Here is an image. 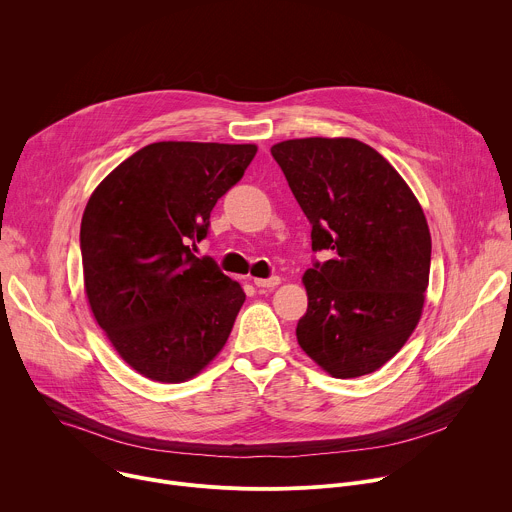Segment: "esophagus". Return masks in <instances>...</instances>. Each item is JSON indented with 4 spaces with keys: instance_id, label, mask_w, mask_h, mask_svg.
I'll use <instances>...</instances> for the list:
<instances>
[{
    "instance_id": "obj_1",
    "label": "esophagus",
    "mask_w": 512,
    "mask_h": 512,
    "mask_svg": "<svg viewBox=\"0 0 512 512\" xmlns=\"http://www.w3.org/2000/svg\"><path fill=\"white\" fill-rule=\"evenodd\" d=\"M253 283H255L257 287H261V289H273L275 285H279V283H281V277H277V275H273V277H267V279L255 277V279H253Z\"/></svg>"
}]
</instances>
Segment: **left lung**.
Returning <instances> with one entry per match:
<instances>
[{
    "instance_id": "1",
    "label": "left lung",
    "mask_w": 512,
    "mask_h": 512,
    "mask_svg": "<svg viewBox=\"0 0 512 512\" xmlns=\"http://www.w3.org/2000/svg\"><path fill=\"white\" fill-rule=\"evenodd\" d=\"M273 160L312 225L308 312L296 336L336 379L375 373L415 330L429 283L425 214L399 172L350 137L275 143Z\"/></svg>"
}]
</instances>
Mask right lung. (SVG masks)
Returning <instances> with one entry per match:
<instances>
[{"label": "right lung", "instance_id": "obj_1", "mask_svg": "<svg viewBox=\"0 0 512 512\" xmlns=\"http://www.w3.org/2000/svg\"><path fill=\"white\" fill-rule=\"evenodd\" d=\"M257 145L158 141L121 162L81 223L85 291L97 324L139 375L182 383L223 350L243 287L196 257L210 212Z\"/></svg>", "mask_w": 512, "mask_h": 512}]
</instances>
